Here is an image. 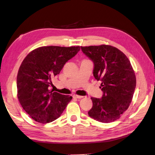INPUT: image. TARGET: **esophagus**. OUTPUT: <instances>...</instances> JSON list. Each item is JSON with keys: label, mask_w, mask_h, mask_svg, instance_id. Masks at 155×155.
I'll return each mask as SVG.
<instances>
[{"label": "esophagus", "mask_w": 155, "mask_h": 155, "mask_svg": "<svg viewBox=\"0 0 155 155\" xmlns=\"http://www.w3.org/2000/svg\"><path fill=\"white\" fill-rule=\"evenodd\" d=\"M73 98H78V99H81L83 98V96H79V95H77V94H74L73 95Z\"/></svg>", "instance_id": "1"}]
</instances>
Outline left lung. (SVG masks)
<instances>
[{
  "label": "left lung",
  "instance_id": "obj_1",
  "mask_svg": "<svg viewBox=\"0 0 155 155\" xmlns=\"http://www.w3.org/2000/svg\"><path fill=\"white\" fill-rule=\"evenodd\" d=\"M94 63L93 74L102 82V98H91L89 116L102 123L117 120L130 105L136 86L135 72L127 56L108 45L81 47Z\"/></svg>",
  "mask_w": 155,
  "mask_h": 155
}]
</instances>
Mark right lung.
Returning <instances> with one entry per match:
<instances>
[{
  "instance_id": "obj_1",
  "label": "right lung",
  "mask_w": 155,
  "mask_h": 155,
  "mask_svg": "<svg viewBox=\"0 0 155 155\" xmlns=\"http://www.w3.org/2000/svg\"><path fill=\"white\" fill-rule=\"evenodd\" d=\"M79 46H43L23 60L18 72L17 96L21 107L34 120L47 124L61 116L72 96L50 91L51 79L59 74Z\"/></svg>"
}]
</instances>
